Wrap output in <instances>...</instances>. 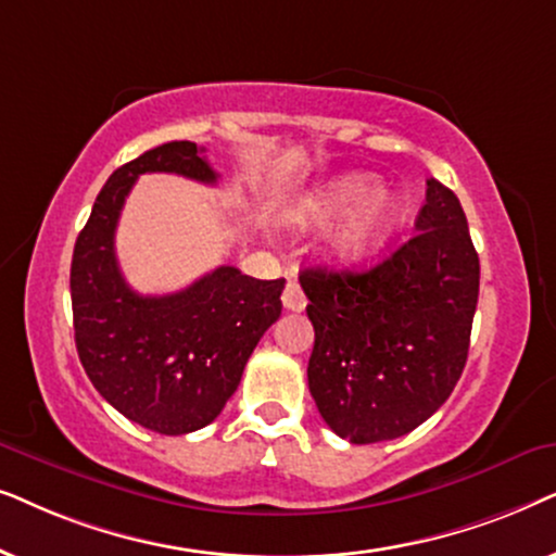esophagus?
Listing matches in <instances>:
<instances>
[{
	"label": "esophagus",
	"instance_id": "esophagus-1",
	"mask_svg": "<svg viewBox=\"0 0 556 556\" xmlns=\"http://www.w3.org/2000/svg\"><path fill=\"white\" fill-rule=\"evenodd\" d=\"M282 302H285L287 309H292V313H300V309H305L307 300H305V292H302V287L298 285V279H290V282H287Z\"/></svg>",
	"mask_w": 556,
	"mask_h": 556
}]
</instances>
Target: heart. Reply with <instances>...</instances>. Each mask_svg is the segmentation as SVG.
Here are the masks:
<instances>
[{
	"mask_svg": "<svg viewBox=\"0 0 556 556\" xmlns=\"http://www.w3.org/2000/svg\"><path fill=\"white\" fill-rule=\"evenodd\" d=\"M330 236L332 254L343 262H361L387 243L406 218V198L399 192L376 190L371 175H343L309 195L300 208V220L325 224L338 218Z\"/></svg>",
	"mask_w": 556,
	"mask_h": 556,
	"instance_id": "heart-1",
	"label": "heart"
}]
</instances>
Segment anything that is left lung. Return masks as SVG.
Instances as JSON below:
<instances>
[{"instance_id": "left-lung-1", "label": "left lung", "mask_w": 556, "mask_h": 556, "mask_svg": "<svg viewBox=\"0 0 556 556\" xmlns=\"http://www.w3.org/2000/svg\"><path fill=\"white\" fill-rule=\"evenodd\" d=\"M409 241L366 271L305 269L317 412L353 445L396 440L453 394L468 361L480 262L463 205L427 180Z\"/></svg>"}]
</instances>
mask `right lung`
Returning a JSON list of instances; mask_svg holds the SVG:
<instances>
[{
	"instance_id": "add662e5",
	"label": "right lung",
	"mask_w": 556,
	"mask_h": 556,
	"mask_svg": "<svg viewBox=\"0 0 556 556\" xmlns=\"http://www.w3.org/2000/svg\"><path fill=\"white\" fill-rule=\"evenodd\" d=\"M144 173L218 180L195 142L160 144L114 169L73 249V330L88 379L116 412L152 432L188 434L211 425L239 387L249 355L282 315L285 279L218 266L173 294L131 290L114 233Z\"/></svg>"
}]
</instances>
